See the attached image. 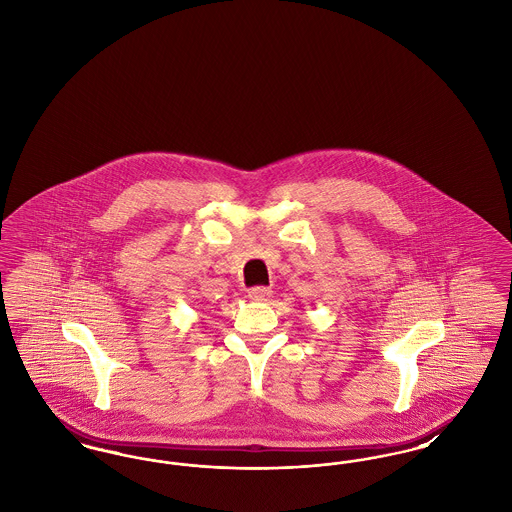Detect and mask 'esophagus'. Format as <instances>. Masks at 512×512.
Masks as SVG:
<instances>
[{
  "mask_svg": "<svg viewBox=\"0 0 512 512\" xmlns=\"http://www.w3.org/2000/svg\"><path fill=\"white\" fill-rule=\"evenodd\" d=\"M270 290L268 288H251L247 295H249V299L251 301H268V297H270Z\"/></svg>",
  "mask_w": 512,
  "mask_h": 512,
  "instance_id": "obj_1",
  "label": "esophagus"
}]
</instances>
